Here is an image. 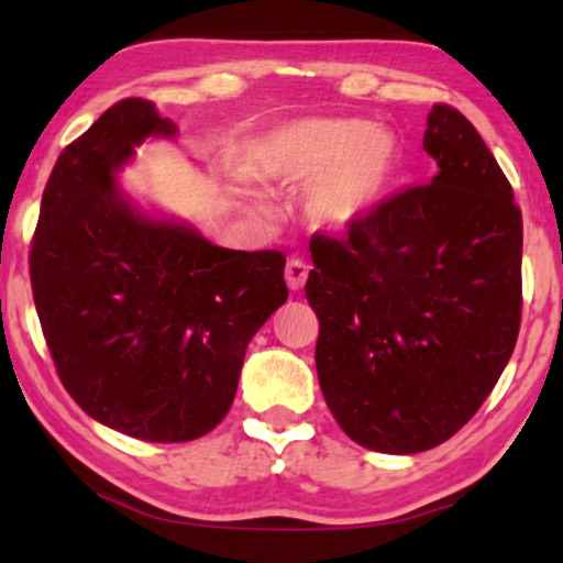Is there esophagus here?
Returning <instances> with one entry per match:
<instances>
[{"instance_id":"34e87169","label":"esophagus","mask_w":563,"mask_h":563,"mask_svg":"<svg viewBox=\"0 0 563 563\" xmlns=\"http://www.w3.org/2000/svg\"><path fill=\"white\" fill-rule=\"evenodd\" d=\"M308 273H310V267L306 263L290 261L288 265H285V283H288L290 290H300L308 280Z\"/></svg>"}]
</instances>
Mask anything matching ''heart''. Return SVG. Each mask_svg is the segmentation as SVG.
I'll list each match as a JSON object with an SVG mask.
<instances>
[{
    "instance_id": "b5f03b06",
    "label": "heart",
    "mask_w": 563,
    "mask_h": 563,
    "mask_svg": "<svg viewBox=\"0 0 563 563\" xmlns=\"http://www.w3.org/2000/svg\"><path fill=\"white\" fill-rule=\"evenodd\" d=\"M265 180L310 187L308 212L320 228L343 233L378 208L396 173V147L365 120H298L273 132L261 157ZM250 210L271 218L263 200Z\"/></svg>"
}]
</instances>
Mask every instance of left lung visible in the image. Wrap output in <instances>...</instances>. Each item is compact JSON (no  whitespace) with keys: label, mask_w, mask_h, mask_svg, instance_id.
<instances>
[{"label":"left lung","mask_w":563,"mask_h":563,"mask_svg":"<svg viewBox=\"0 0 563 563\" xmlns=\"http://www.w3.org/2000/svg\"><path fill=\"white\" fill-rule=\"evenodd\" d=\"M426 185L383 200L343 240L313 235L306 296L316 368L363 449L418 453L461 431L501 378L521 325L523 222L474 124L428 112Z\"/></svg>","instance_id":"left-lung-1"}]
</instances>
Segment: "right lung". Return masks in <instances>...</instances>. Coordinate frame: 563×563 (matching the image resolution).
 <instances>
[{"instance_id":"1","label":"right lung","mask_w":563,"mask_h":563,"mask_svg":"<svg viewBox=\"0 0 563 563\" xmlns=\"http://www.w3.org/2000/svg\"><path fill=\"white\" fill-rule=\"evenodd\" d=\"M175 135L150 100L112 104L57 157L30 253L62 386L95 421L153 443L225 418L247 343L288 300L278 250L218 247L122 192L135 147Z\"/></svg>"}]
</instances>
